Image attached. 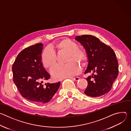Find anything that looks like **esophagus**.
I'll return each mask as SVG.
<instances>
[{
	"label": "esophagus",
	"mask_w": 131,
	"mask_h": 131,
	"mask_svg": "<svg viewBox=\"0 0 131 131\" xmlns=\"http://www.w3.org/2000/svg\"><path fill=\"white\" fill-rule=\"evenodd\" d=\"M70 78L71 79L73 80L74 81H78L80 79V78H79V77H71Z\"/></svg>",
	"instance_id": "esophagus-1"
}]
</instances>
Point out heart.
<instances>
[{
	"label": "heart",
	"instance_id": "heart-1",
	"mask_svg": "<svg viewBox=\"0 0 131 131\" xmlns=\"http://www.w3.org/2000/svg\"><path fill=\"white\" fill-rule=\"evenodd\" d=\"M50 49H45L41 54V61L43 66L51 70L57 64V55L54 52H67L65 62L63 65L55 67L51 73L53 78L57 80L71 77L80 71V67L78 63L84 65L87 61L85 51L78 47V45L68 38L61 39L52 45Z\"/></svg>",
	"mask_w": 131,
	"mask_h": 131
}]
</instances>
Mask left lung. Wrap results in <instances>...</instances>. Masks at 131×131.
Here are the masks:
<instances>
[{"mask_svg":"<svg viewBox=\"0 0 131 131\" xmlns=\"http://www.w3.org/2000/svg\"><path fill=\"white\" fill-rule=\"evenodd\" d=\"M74 39L86 53L88 65L84 73H92L86 78L88 86L84 94L93 97L107 94L118 75L119 65L115 52L94 36H77Z\"/></svg>","mask_w":131,"mask_h":131,"instance_id":"1","label":"left lung"}]
</instances>
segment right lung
I'll use <instances>...</instances> for the list:
<instances>
[{"instance_id":"obj_1","label":"right lung","mask_w":131,"mask_h":131,"mask_svg":"<svg viewBox=\"0 0 131 131\" xmlns=\"http://www.w3.org/2000/svg\"><path fill=\"white\" fill-rule=\"evenodd\" d=\"M43 46L37 43L22 50L12 66L13 81L22 96L32 102H49L58 90L60 82L44 84L50 78L41 61Z\"/></svg>"}]
</instances>
